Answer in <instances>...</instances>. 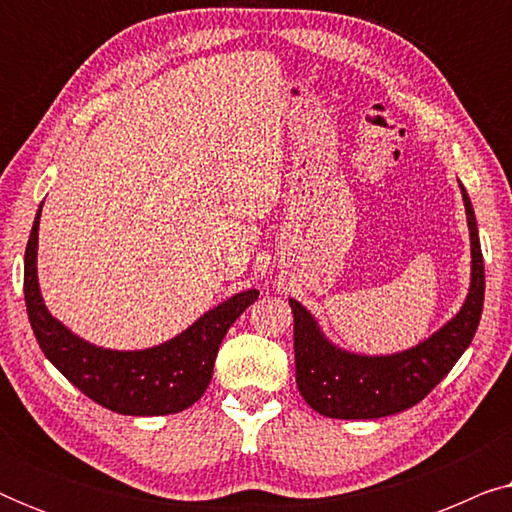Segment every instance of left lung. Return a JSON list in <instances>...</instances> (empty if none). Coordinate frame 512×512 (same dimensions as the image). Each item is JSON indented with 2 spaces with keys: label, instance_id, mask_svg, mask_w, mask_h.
<instances>
[{
  "label": "left lung",
  "instance_id": "1",
  "mask_svg": "<svg viewBox=\"0 0 512 512\" xmlns=\"http://www.w3.org/2000/svg\"><path fill=\"white\" fill-rule=\"evenodd\" d=\"M471 235V284L450 321L419 345L396 354H359L335 345L314 314L289 298L293 310V349L300 396L319 415L333 419H377L417 405L471 345L485 303L478 223L466 188L459 184Z\"/></svg>",
  "mask_w": 512,
  "mask_h": 512
}]
</instances>
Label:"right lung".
<instances>
[{"instance_id": "add662e5", "label": "right lung", "mask_w": 512, "mask_h": 512, "mask_svg": "<svg viewBox=\"0 0 512 512\" xmlns=\"http://www.w3.org/2000/svg\"><path fill=\"white\" fill-rule=\"evenodd\" d=\"M41 207L25 249V305L46 359L76 389L118 415L158 417L191 408L212 380L221 340L235 319L258 300V291L235 293L160 345L146 349L93 345L55 319L41 296L37 275Z\"/></svg>"}]
</instances>
